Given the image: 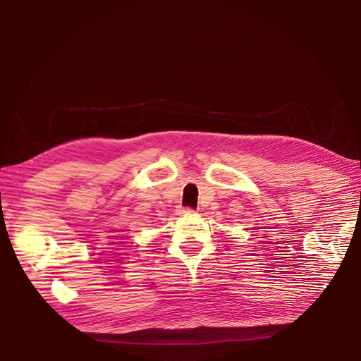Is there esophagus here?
<instances>
[{
    "label": "esophagus",
    "instance_id": "34e87169",
    "mask_svg": "<svg viewBox=\"0 0 361 361\" xmlns=\"http://www.w3.org/2000/svg\"><path fill=\"white\" fill-rule=\"evenodd\" d=\"M190 213H195V209H191V208H179L178 209V214H190Z\"/></svg>",
    "mask_w": 361,
    "mask_h": 361
}]
</instances>
